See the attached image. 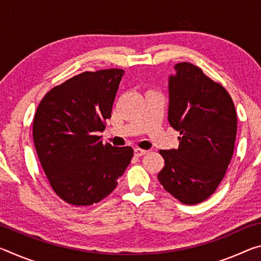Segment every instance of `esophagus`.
Returning <instances> with one entry per match:
<instances>
[{"instance_id": "esophagus-1", "label": "esophagus", "mask_w": 261, "mask_h": 261, "mask_svg": "<svg viewBox=\"0 0 261 261\" xmlns=\"http://www.w3.org/2000/svg\"><path fill=\"white\" fill-rule=\"evenodd\" d=\"M134 153H135V156L139 158V156H143V155H145V154L147 153V151H145V149H140V148H135Z\"/></svg>"}]
</instances>
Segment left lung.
<instances>
[{"instance_id":"obj_1","label":"left lung","mask_w":261,"mask_h":261,"mask_svg":"<svg viewBox=\"0 0 261 261\" xmlns=\"http://www.w3.org/2000/svg\"><path fill=\"white\" fill-rule=\"evenodd\" d=\"M168 122L179 132L177 149L160 154L165 167L158 174L163 189L187 205L214 193L230 163L237 115L223 86L196 65L182 62L168 78Z\"/></svg>"}]
</instances>
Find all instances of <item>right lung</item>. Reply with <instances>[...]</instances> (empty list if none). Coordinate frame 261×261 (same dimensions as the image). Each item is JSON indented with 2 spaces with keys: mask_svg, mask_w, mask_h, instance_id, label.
<instances>
[{
  "mask_svg": "<svg viewBox=\"0 0 261 261\" xmlns=\"http://www.w3.org/2000/svg\"><path fill=\"white\" fill-rule=\"evenodd\" d=\"M124 73L83 72L43 96L33 120V140L53 190L68 204L90 206L117 187L134 149L102 144L99 132L112 116Z\"/></svg>",
  "mask_w": 261,
  "mask_h": 261,
  "instance_id": "1",
  "label": "right lung"
}]
</instances>
